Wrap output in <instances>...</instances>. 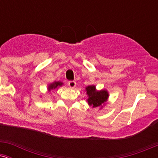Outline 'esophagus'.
Segmentation results:
<instances>
[{
	"label": "esophagus",
	"instance_id": "34e87169",
	"mask_svg": "<svg viewBox=\"0 0 158 158\" xmlns=\"http://www.w3.org/2000/svg\"><path fill=\"white\" fill-rule=\"evenodd\" d=\"M76 85H77V83L74 81H70L68 82V86L70 87V88H74L76 87Z\"/></svg>",
	"mask_w": 158,
	"mask_h": 158
}]
</instances>
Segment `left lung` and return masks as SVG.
Masks as SVG:
<instances>
[{
  "mask_svg": "<svg viewBox=\"0 0 158 158\" xmlns=\"http://www.w3.org/2000/svg\"><path fill=\"white\" fill-rule=\"evenodd\" d=\"M86 94L88 95L87 102L89 106H92V108H100L102 109L103 107L106 105V102L108 101L109 97V94L108 90L102 89L98 90L96 88L95 85H88L85 88Z\"/></svg>",
  "mask_w": 158,
  "mask_h": 158,
  "instance_id": "1",
  "label": "left lung"
}]
</instances>
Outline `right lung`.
<instances>
[{"label": "right lung", "instance_id": "1", "mask_svg": "<svg viewBox=\"0 0 158 158\" xmlns=\"http://www.w3.org/2000/svg\"><path fill=\"white\" fill-rule=\"evenodd\" d=\"M62 85H63V82H61V81H53V82L50 83V85H48V92H50V90H52L57 89V88H59V87L62 86Z\"/></svg>", "mask_w": 158, "mask_h": 158}]
</instances>
